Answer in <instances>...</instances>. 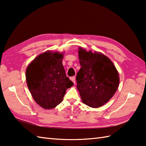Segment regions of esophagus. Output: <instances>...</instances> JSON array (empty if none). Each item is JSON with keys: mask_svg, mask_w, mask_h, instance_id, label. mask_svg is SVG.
I'll return each mask as SVG.
<instances>
[{"mask_svg": "<svg viewBox=\"0 0 146 146\" xmlns=\"http://www.w3.org/2000/svg\"><path fill=\"white\" fill-rule=\"evenodd\" d=\"M70 80H71V81H72V82H73L74 84H75V81H76V80H75V76H72V77H71V78H70Z\"/></svg>", "mask_w": 146, "mask_h": 146, "instance_id": "34e87169", "label": "esophagus"}]
</instances>
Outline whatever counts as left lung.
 <instances>
[{
    "label": "left lung",
    "mask_w": 146,
    "mask_h": 146,
    "mask_svg": "<svg viewBox=\"0 0 146 146\" xmlns=\"http://www.w3.org/2000/svg\"><path fill=\"white\" fill-rule=\"evenodd\" d=\"M81 68L77 73L76 87L83 103L98 108L110 100L119 87V73L106 56L79 48Z\"/></svg>",
    "instance_id": "8db88e82"
}]
</instances>
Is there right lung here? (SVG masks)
<instances>
[{"label": "right lung", "instance_id": "add662e5", "mask_svg": "<svg viewBox=\"0 0 146 146\" xmlns=\"http://www.w3.org/2000/svg\"><path fill=\"white\" fill-rule=\"evenodd\" d=\"M63 56V53L46 51L27 67V86L34 100L44 109H51L60 104L66 90L73 85L65 73Z\"/></svg>", "mask_w": 146, "mask_h": 146}]
</instances>
